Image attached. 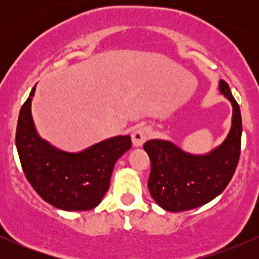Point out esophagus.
I'll return each mask as SVG.
<instances>
[{"label": "esophagus", "instance_id": "esophagus-1", "mask_svg": "<svg viewBox=\"0 0 259 259\" xmlns=\"http://www.w3.org/2000/svg\"><path fill=\"white\" fill-rule=\"evenodd\" d=\"M152 135V132L148 126H140L136 130H134V133L132 134V139H133V145L135 147L142 146L144 142H146L148 139L151 138Z\"/></svg>", "mask_w": 259, "mask_h": 259}]
</instances>
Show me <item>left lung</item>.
Here are the masks:
<instances>
[{
    "label": "left lung",
    "instance_id": "left-lung-1",
    "mask_svg": "<svg viewBox=\"0 0 259 259\" xmlns=\"http://www.w3.org/2000/svg\"><path fill=\"white\" fill-rule=\"evenodd\" d=\"M219 90L233 105V125L225 141L212 152L194 156L164 140L145 142L144 150L151 160L148 190L169 212L208 203L224 191L236 170L241 152V112L224 80L219 82Z\"/></svg>",
    "mask_w": 259,
    "mask_h": 259
}]
</instances>
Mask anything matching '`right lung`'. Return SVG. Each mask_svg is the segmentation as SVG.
<instances>
[{
	"mask_svg": "<svg viewBox=\"0 0 259 259\" xmlns=\"http://www.w3.org/2000/svg\"><path fill=\"white\" fill-rule=\"evenodd\" d=\"M35 88L18 117L16 145L26 179L42 200L63 210H89L108 191L115 162L132 147L129 135L115 136L79 153L59 151L37 135L31 118Z\"/></svg>",
	"mask_w": 259,
	"mask_h": 259,
	"instance_id": "right-lung-1",
	"label": "right lung"
}]
</instances>
